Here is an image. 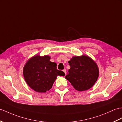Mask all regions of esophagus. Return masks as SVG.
Here are the masks:
<instances>
[{"label":"esophagus","mask_w":122,"mask_h":122,"mask_svg":"<svg viewBox=\"0 0 122 122\" xmlns=\"http://www.w3.org/2000/svg\"><path fill=\"white\" fill-rule=\"evenodd\" d=\"M63 71L64 72L65 74H66V69H64V70H63Z\"/></svg>","instance_id":"esophagus-1"}]
</instances>
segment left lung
I'll return each mask as SVG.
<instances>
[{"label":"left lung","instance_id":"8db88e82","mask_svg":"<svg viewBox=\"0 0 122 122\" xmlns=\"http://www.w3.org/2000/svg\"><path fill=\"white\" fill-rule=\"evenodd\" d=\"M71 66L66 78L78 91L90 88L99 76V69L95 62L87 56H75L68 62Z\"/></svg>","mask_w":122,"mask_h":122}]
</instances>
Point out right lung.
Here are the masks:
<instances>
[{"label":"right lung","mask_w":122,"mask_h":122,"mask_svg":"<svg viewBox=\"0 0 122 122\" xmlns=\"http://www.w3.org/2000/svg\"><path fill=\"white\" fill-rule=\"evenodd\" d=\"M48 56L37 55L30 58L25 65L23 75L31 88L39 92H45L51 89L57 76L65 73L56 69V63L50 61Z\"/></svg>","instance_id":"right-lung-1"}]
</instances>
